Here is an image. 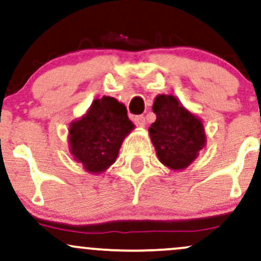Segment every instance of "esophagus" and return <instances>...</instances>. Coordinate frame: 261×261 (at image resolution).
Returning a JSON list of instances; mask_svg holds the SVG:
<instances>
[{
    "label": "esophagus",
    "mask_w": 261,
    "mask_h": 261,
    "mask_svg": "<svg viewBox=\"0 0 261 261\" xmlns=\"http://www.w3.org/2000/svg\"><path fill=\"white\" fill-rule=\"evenodd\" d=\"M134 122L135 125L140 127H145L146 126V118L143 115H137L134 118Z\"/></svg>",
    "instance_id": "obj_1"
}]
</instances>
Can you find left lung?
<instances>
[{
  "instance_id": "8db88e82",
  "label": "left lung",
  "mask_w": 261,
  "mask_h": 261,
  "mask_svg": "<svg viewBox=\"0 0 261 261\" xmlns=\"http://www.w3.org/2000/svg\"><path fill=\"white\" fill-rule=\"evenodd\" d=\"M157 119L148 128L158 160L170 169H184L205 146L202 122L173 95H157L152 107Z\"/></svg>"
}]
</instances>
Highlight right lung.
Here are the masks:
<instances>
[{
    "label": "right lung",
    "mask_w": 261,
    "mask_h": 261,
    "mask_svg": "<svg viewBox=\"0 0 261 261\" xmlns=\"http://www.w3.org/2000/svg\"><path fill=\"white\" fill-rule=\"evenodd\" d=\"M133 128L124 104L112 97L95 99L88 113L70 125L71 153L88 172H103L115 162Z\"/></svg>",
    "instance_id": "obj_1"
}]
</instances>
